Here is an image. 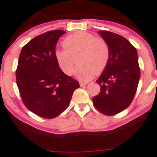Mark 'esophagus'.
<instances>
[{"instance_id": "34e87169", "label": "esophagus", "mask_w": 157, "mask_h": 157, "mask_svg": "<svg viewBox=\"0 0 157 157\" xmlns=\"http://www.w3.org/2000/svg\"><path fill=\"white\" fill-rule=\"evenodd\" d=\"M88 83H85V82H80V86H86V85H87Z\"/></svg>"}]
</instances>
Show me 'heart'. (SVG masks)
I'll list each match as a JSON object with an SVG mask.
<instances>
[{
	"label": "heart",
	"mask_w": 157,
	"mask_h": 157,
	"mask_svg": "<svg viewBox=\"0 0 157 157\" xmlns=\"http://www.w3.org/2000/svg\"><path fill=\"white\" fill-rule=\"evenodd\" d=\"M65 48L57 49L55 57L60 68L67 75L73 73L74 61L72 55L80 52L74 74L81 80H89L95 71L99 73L108 63L109 48L108 44L101 38L87 32H77L64 40Z\"/></svg>",
	"instance_id": "1"
}]
</instances>
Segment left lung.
I'll use <instances>...</instances> for the list:
<instances>
[{
    "label": "left lung",
    "instance_id": "1",
    "mask_svg": "<svg viewBox=\"0 0 157 157\" xmlns=\"http://www.w3.org/2000/svg\"><path fill=\"white\" fill-rule=\"evenodd\" d=\"M99 34L108 44V63L96 83L100 93L93 98L102 114L114 115L127 109L134 97L140 77L136 48L125 38L109 31Z\"/></svg>",
    "mask_w": 157,
    "mask_h": 157
}]
</instances>
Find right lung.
Segmentation results:
<instances>
[{"instance_id":"obj_1","label":"right lung","mask_w":157,"mask_h":157,"mask_svg":"<svg viewBox=\"0 0 157 157\" xmlns=\"http://www.w3.org/2000/svg\"><path fill=\"white\" fill-rule=\"evenodd\" d=\"M65 33L53 30L30 40L20 52L16 71L24 105L38 116L48 119L67 108L73 93L80 87L79 82L66 75L55 59L57 42Z\"/></svg>"}]
</instances>
